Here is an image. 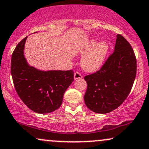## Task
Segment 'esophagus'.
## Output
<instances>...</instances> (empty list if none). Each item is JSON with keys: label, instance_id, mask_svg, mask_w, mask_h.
Returning a JSON list of instances; mask_svg holds the SVG:
<instances>
[{"label": "esophagus", "instance_id": "34e87169", "mask_svg": "<svg viewBox=\"0 0 149 149\" xmlns=\"http://www.w3.org/2000/svg\"><path fill=\"white\" fill-rule=\"evenodd\" d=\"M83 78V76H82V74L80 73V72H78V71H76V72H75L74 73V78L75 79H80V78Z\"/></svg>", "mask_w": 149, "mask_h": 149}]
</instances>
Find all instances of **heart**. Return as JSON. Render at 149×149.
<instances>
[{
  "label": "heart",
  "instance_id": "heart-1",
  "mask_svg": "<svg viewBox=\"0 0 149 149\" xmlns=\"http://www.w3.org/2000/svg\"><path fill=\"white\" fill-rule=\"evenodd\" d=\"M109 49L107 41L97 43V40L91 39L85 42L78 49L80 54H86L81 60L82 68L88 72L97 71L105 60Z\"/></svg>",
  "mask_w": 149,
  "mask_h": 149
}]
</instances>
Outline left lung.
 <instances>
[{"label":"left lung","instance_id":"obj_1","mask_svg":"<svg viewBox=\"0 0 149 149\" xmlns=\"http://www.w3.org/2000/svg\"><path fill=\"white\" fill-rule=\"evenodd\" d=\"M136 74V59L130 42L118 34L114 52L101 69L84 77L88 88L85 103L98 113L115 110L126 100Z\"/></svg>","mask_w":149,"mask_h":149}]
</instances>
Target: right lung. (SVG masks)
<instances>
[{
	"mask_svg": "<svg viewBox=\"0 0 149 149\" xmlns=\"http://www.w3.org/2000/svg\"><path fill=\"white\" fill-rule=\"evenodd\" d=\"M26 38L17 44L11 59V75L17 93L33 111L48 113L62 104L66 89L74 80L69 71H42L29 66L24 56Z\"/></svg>",
	"mask_w": 149,
	"mask_h": 149,
	"instance_id": "right-lung-1",
	"label": "right lung"
}]
</instances>
